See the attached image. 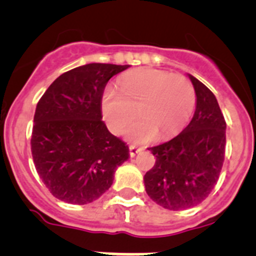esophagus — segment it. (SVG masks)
<instances>
[{
  "label": "esophagus",
  "instance_id": "1",
  "mask_svg": "<svg viewBox=\"0 0 256 256\" xmlns=\"http://www.w3.org/2000/svg\"><path fill=\"white\" fill-rule=\"evenodd\" d=\"M128 149H130V156H135L140 152V149L138 146H135V145H130Z\"/></svg>",
  "mask_w": 256,
  "mask_h": 256
}]
</instances>
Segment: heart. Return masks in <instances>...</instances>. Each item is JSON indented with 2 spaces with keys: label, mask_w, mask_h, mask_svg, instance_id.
I'll list each match as a JSON object with an SVG mask.
<instances>
[{
  "label": "heart",
  "mask_w": 256,
  "mask_h": 256,
  "mask_svg": "<svg viewBox=\"0 0 256 256\" xmlns=\"http://www.w3.org/2000/svg\"><path fill=\"white\" fill-rule=\"evenodd\" d=\"M196 93L192 82L178 74L156 68L132 71L118 82V90L107 88L102 96V112L108 128L118 134L135 118L126 131L132 142L152 140L156 134L167 139L188 124L194 112Z\"/></svg>",
  "instance_id": "1"
}]
</instances>
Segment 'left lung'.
<instances>
[{
    "label": "left lung",
    "mask_w": 256,
    "mask_h": 256,
    "mask_svg": "<svg viewBox=\"0 0 256 256\" xmlns=\"http://www.w3.org/2000/svg\"><path fill=\"white\" fill-rule=\"evenodd\" d=\"M188 78L196 93L194 116L174 139L149 148L156 163L144 176L146 194L170 210L192 208L208 198L224 160L226 121L217 98Z\"/></svg>",
    "instance_id": "8db88e82"
}]
</instances>
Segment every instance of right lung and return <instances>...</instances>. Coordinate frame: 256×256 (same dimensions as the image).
<instances>
[{"mask_svg": "<svg viewBox=\"0 0 256 256\" xmlns=\"http://www.w3.org/2000/svg\"><path fill=\"white\" fill-rule=\"evenodd\" d=\"M128 65L88 64L57 78L36 104L32 156L50 194L71 204H88L114 182L128 160V146L102 121L108 80Z\"/></svg>", "mask_w": 256, "mask_h": 256, "instance_id": "1", "label": "right lung"}]
</instances>
